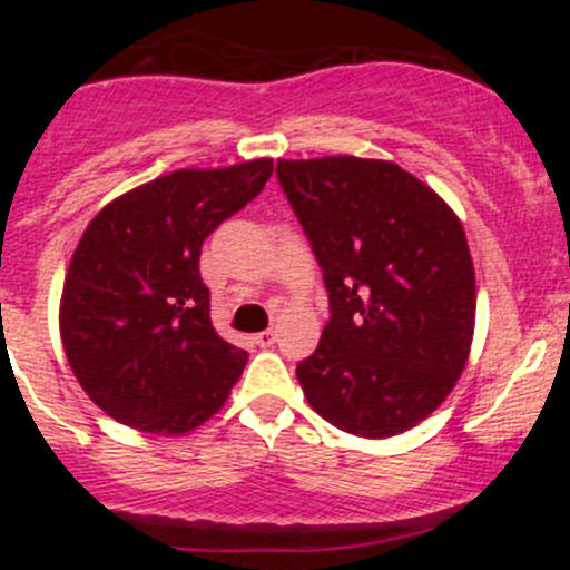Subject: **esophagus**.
<instances>
[{"mask_svg": "<svg viewBox=\"0 0 570 570\" xmlns=\"http://www.w3.org/2000/svg\"><path fill=\"white\" fill-rule=\"evenodd\" d=\"M253 342H256L258 347H273V344H275V331L256 333V336H253Z\"/></svg>", "mask_w": 570, "mask_h": 570, "instance_id": "34e87169", "label": "esophagus"}]
</instances>
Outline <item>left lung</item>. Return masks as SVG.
<instances>
[{
  "instance_id": "obj_1",
  "label": "left lung",
  "mask_w": 570,
  "mask_h": 570,
  "mask_svg": "<svg viewBox=\"0 0 570 570\" xmlns=\"http://www.w3.org/2000/svg\"><path fill=\"white\" fill-rule=\"evenodd\" d=\"M312 243L327 320L297 364L308 405L361 439H389L450 396L474 336V264L455 212L400 165L278 159Z\"/></svg>"
}]
</instances>
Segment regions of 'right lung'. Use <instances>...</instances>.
I'll use <instances>...</instances> for the list:
<instances>
[{
	"instance_id": "obj_1",
	"label": "right lung",
	"mask_w": 570,
	"mask_h": 570,
	"mask_svg": "<svg viewBox=\"0 0 570 570\" xmlns=\"http://www.w3.org/2000/svg\"><path fill=\"white\" fill-rule=\"evenodd\" d=\"M269 174L273 159L174 170L109 200L85 228L60 336L79 386L115 422L181 435L228 400L248 353L212 327L200 245Z\"/></svg>"
}]
</instances>
